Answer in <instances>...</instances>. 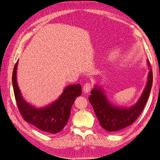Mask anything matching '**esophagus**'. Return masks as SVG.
Segmentation results:
<instances>
[{
    "mask_svg": "<svg viewBox=\"0 0 160 160\" xmlns=\"http://www.w3.org/2000/svg\"><path fill=\"white\" fill-rule=\"evenodd\" d=\"M91 88H92L91 83H89V82H88V83H86L83 86V91L84 92H85V93H89Z\"/></svg>",
    "mask_w": 160,
    "mask_h": 160,
    "instance_id": "obj_1",
    "label": "esophagus"
}]
</instances>
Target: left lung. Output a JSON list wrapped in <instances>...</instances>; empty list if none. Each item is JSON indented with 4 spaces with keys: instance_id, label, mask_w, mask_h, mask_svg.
Masks as SVG:
<instances>
[{
    "instance_id": "8db88e82",
    "label": "left lung",
    "mask_w": 160,
    "mask_h": 160,
    "mask_svg": "<svg viewBox=\"0 0 160 160\" xmlns=\"http://www.w3.org/2000/svg\"><path fill=\"white\" fill-rule=\"evenodd\" d=\"M148 83L138 103L129 109L119 108L111 105L106 99L103 91L95 88L91 91L89 100L98 118L100 125L104 129L111 132H119L128 127L138 119L146 105L153 83V72L150 62Z\"/></svg>"
}]
</instances>
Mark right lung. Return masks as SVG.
<instances>
[{"instance_id":"1","label":"right lung","mask_w":160,"mask_h":160,"mask_svg":"<svg viewBox=\"0 0 160 160\" xmlns=\"http://www.w3.org/2000/svg\"><path fill=\"white\" fill-rule=\"evenodd\" d=\"M14 65L12 81L14 98L17 107L22 118L43 132L55 134L65 128L70 117L72 105L77 96L81 95L80 84L67 87L59 99L49 106L42 109H36L23 99L17 82V67Z\"/></svg>"}]
</instances>
